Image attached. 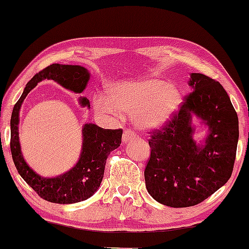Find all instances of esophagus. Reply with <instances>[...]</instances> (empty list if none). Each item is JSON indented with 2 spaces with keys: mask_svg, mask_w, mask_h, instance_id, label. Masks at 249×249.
I'll use <instances>...</instances> for the list:
<instances>
[{
  "mask_svg": "<svg viewBox=\"0 0 249 249\" xmlns=\"http://www.w3.org/2000/svg\"><path fill=\"white\" fill-rule=\"evenodd\" d=\"M136 135L134 134V131L129 130V129H125L124 131V134H122V142L125 144V142L132 141V139H135Z\"/></svg>",
  "mask_w": 249,
  "mask_h": 249,
  "instance_id": "obj_1",
  "label": "esophagus"
}]
</instances>
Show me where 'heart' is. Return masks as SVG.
Returning <instances> with one entry per match:
<instances>
[{"label": "heart", "mask_w": 249, "mask_h": 249, "mask_svg": "<svg viewBox=\"0 0 249 249\" xmlns=\"http://www.w3.org/2000/svg\"><path fill=\"white\" fill-rule=\"evenodd\" d=\"M183 103L181 90L158 77L129 80L113 85L108 97L97 93L93 97L98 113L119 118L132 115L136 125L144 130L164 127L178 113Z\"/></svg>", "instance_id": "obj_1"}]
</instances>
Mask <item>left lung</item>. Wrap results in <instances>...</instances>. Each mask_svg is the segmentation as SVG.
<instances>
[{
    "mask_svg": "<svg viewBox=\"0 0 249 249\" xmlns=\"http://www.w3.org/2000/svg\"><path fill=\"white\" fill-rule=\"evenodd\" d=\"M187 96L171 121L153 132L145 183L156 202L170 207L202 203L230 179L239 138L238 115L219 81L190 73ZM196 116L208 127L202 141L193 138Z\"/></svg>",
    "mask_w": 249,
    "mask_h": 249,
    "instance_id": "obj_1",
    "label": "left lung"
}]
</instances>
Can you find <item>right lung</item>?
<instances>
[{"mask_svg": "<svg viewBox=\"0 0 249 249\" xmlns=\"http://www.w3.org/2000/svg\"><path fill=\"white\" fill-rule=\"evenodd\" d=\"M90 73L81 66L53 63L36 73L26 85L23 93L13 107L10 127V148L13 162L21 178L42 197L51 203L73 204L89 198L97 192L104 177L105 163L112 151L121 144V129H103L93 124L83 127V146L76 165L54 178H44L36 173L23 159L19 142V113L25 98L42 80H53L68 90L83 93ZM83 107H90L86 97H79Z\"/></svg>", "mask_w": 249, "mask_h": 249, "instance_id": "1", "label": "right lung"}]
</instances>
